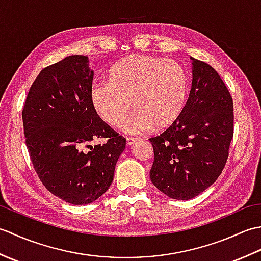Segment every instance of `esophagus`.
Returning <instances> with one entry per match:
<instances>
[{
  "instance_id": "obj_1",
  "label": "esophagus",
  "mask_w": 261,
  "mask_h": 261,
  "mask_svg": "<svg viewBox=\"0 0 261 261\" xmlns=\"http://www.w3.org/2000/svg\"><path fill=\"white\" fill-rule=\"evenodd\" d=\"M138 141L137 138H132V137H127L126 138V145L127 146H132L135 145V143Z\"/></svg>"
}]
</instances>
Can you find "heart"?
Listing matches in <instances>:
<instances>
[{
	"instance_id": "obj_1",
	"label": "heart",
	"mask_w": 261,
	"mask_h": 261,
	"mask_svg": "<svg viewBox=\"0 0 261 261\" xmlns=\"http://www.w3.org/2000/svg\"><path fill=\"white\" fill-rule=\"evenodd\" d=\"M108 82L93 85V108L112 127L121 126L134 108L137 112L124 124L127 134L140 135L153 125L165 129L179 118L185 107L187 75L175 60L131 55L111 68Z\"/></svg>"
}]
</instances>
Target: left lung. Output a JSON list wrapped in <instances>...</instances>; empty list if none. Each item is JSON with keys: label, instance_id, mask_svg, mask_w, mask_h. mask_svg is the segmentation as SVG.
Listing matches in <instances>:
<instances>
[{"label": "left lung", "instance_id": "8db88e82", "mask_svg": "<svg viewBox=\"0 0 261 261\" xmlns=\"http://www.w3.org/2000/svg\"><path fill=\"white\" fill-rule=\"evenodd\" d=\"M193 60L192 88L179 118L153 148L150 179L165 195L191 199L215 182L229 157L233 138V101L216 70Z\"/></svg>", "mask_w": 261, "mask_h": 261}]
</instances>
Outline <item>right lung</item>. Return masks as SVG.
I'll return each instance as SVG.
<instances>
[{
  "label": "right lung",
  "mask_w": 261,
  "mask_h": 261,
  "mask_svg": "<svg viewBox=\"0 0 261 261\" xmlns=\"http://www.w3.org/2000/svg\"><path fill=\"white\" fill-rule=\"evenodd\" d=\"M93 76L87 57L81 55L47 66L32 83L22 110L25 145L39 179L74 205L90 204L108 191L126 142L93 108ZM96 137L107 142L88 145Z\"/></svg>",
  "instance_id": "right-lung-1"
}]
</instances>
